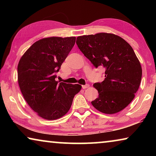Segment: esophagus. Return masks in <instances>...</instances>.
<instances>
[{"label":"esophagus","instance_id":"obj_1","mask_svg":"<svg viewBox=\"0 0 156 156\" xmlns=\"http://www.w3.org/2000/svg\"><path fill=\"white\" fill-rule=\"evenodd\" d=\"M89 84H85V85H82V89H87V88H89Z\"/></svg>","mask_w":156,"mask_h":156}]
</instances>
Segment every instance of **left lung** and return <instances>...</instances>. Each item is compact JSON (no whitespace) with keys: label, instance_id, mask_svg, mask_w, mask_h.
<instances>
[{"label":"left lung","instance_id":"obj_1","mask_svg":"<svg viewBox=\"0 0 156 156\" xmlns=\"http://www.w3.org/2000/svg\"><path fill=\"white\" fill-rule=\"evenodd\" d=\"M76 43L95 67L105 68V80L94 84L99 97L91 101L100 112L114 114L125 108L139 88L142 68L131 46L118 35L101 33L79 36Z\"/></svg>","mask_w":156,"mask_h":156}]
</instances>
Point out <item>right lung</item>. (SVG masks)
I'll list each match as a JSON object with an SVG mask.
<instances>
[{
  "label": "right lung",
  "instance_id": "right-lung-1",
  "mask_svg": "<svg viewBox=\"0 0 156 156\" xmlns=\"http://www.w3.org/2000/svg\"><path fill=\"white\" fill-rule=\"evenodd\" d=\"M75 37L41 39L24 53L18 65L19 87L34 112L47 120L65 115L82 86L55 80L56 73L75 44Z\"/></svg>",
  "mask_w": 156,
  "mask_h": 156
}]
</instances>
